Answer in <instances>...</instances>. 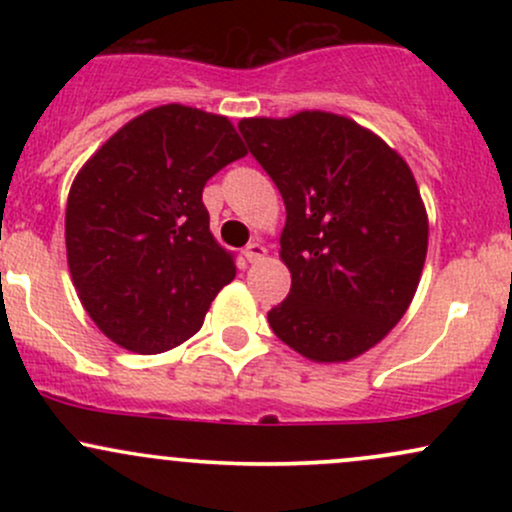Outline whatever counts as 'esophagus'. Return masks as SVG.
Masks as SVG:
<instances>
[{"label": "esophagus", "mask_w": 512, "mask_h": 512, "mask_svg": "<svg viewBox=\"0 0 512 512\" xmlns=\"http://www.w3.org/2000/svg\"><path fill=\"white\" fill-rule=\"evenodd\" d=\"M264 252H267V250H264L262 245L257 243V240H252V243H248V248L243 250V255H245V260H248V262H257V260H262Z\"/></svg>", "instance_id": "1"}]
</instances>
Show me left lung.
I'll use <instances>...</instances> for the list:
<instances>
[{
	"mask_svg": "<svg viewBox=\"0 0 512 512\" xmlns=\"http://www.w3.org/2000/svg\"><path fill=\"white\" fill-rule=\"evenodd\" d=\"M238 129L286 204L279 255L291 291L269 327L310 361L356 358L402 320L419 286L428 216L414 175L342 115L250 117Z\"/></svg>",
	"mask_w": 512,
	"mask_h": 512,
	"instance_id": "obj_1",
	"label": "left lung"
}]
</instances>
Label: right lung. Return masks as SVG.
Masks as SVG:
<instances>
[{
    "label": "right lung",
    "mask_w": 512,
    "mask_h": 512,
    "mask_svg": "<svg viewBox=\"0 0 512 512\" xmlns=\"http://www.w3.org/2000/svg\"><path fill=\"white\" fill-rule=\"evenodd\" d=\"M228 117L161 105L117 129L74 178L67 262L98 330L134 354H161L202 327L236 276L209 231L202 190L243 158Z\"/></svg>",
    "instance_id": "obj_1"
}]
</instances>
